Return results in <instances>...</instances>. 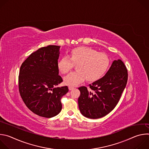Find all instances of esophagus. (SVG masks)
Masks as SVG:
<instances>
[{
    "label": "esophagus",
    "mask_w": 149,
    "mask_h": 149,
    "mask_svg": "<svg viewBox=\"0 0 149 149\" xmlns=\"http://www.w3.org/2000/svg\"><path fill=\"white\" fill-rule=\"evenodd\" d=\"M69 90H73V89H74V87H72V86H69Z\"/></svg>",
    "instance_id": "esophagus-1"
}]
</instances>
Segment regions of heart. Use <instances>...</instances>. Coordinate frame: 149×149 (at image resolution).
<instances>
[{"mask_svg": "<svg viewBox=\"0 0 149 149\" xmlns=\"http://www.w3.org/2000/svg\"><path fill=\"white\" fill-rule=\"evenodd\" d=\"M110 63L109 57L104 53L86 47L72 49L68 56L61 58L58 68L62 74L68 73L77 64V71L64 78V83L70 86H75L87 78L88 81H95L100 78L107 71Z\"/></svg>", "mask_w": 149, "mask_h": 149, "instance_id": "1", "label": "heart"}]
</instances>
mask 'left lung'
<instances>
[{
	"instance_id": "obj_1",
	"label": "left lung",
	"mask_w": 149,
	"mask_h": 149,
	"mask_svg": "<svg viewBox=\"0 0 149 149\" xmlns=\"http://www.w3.org/2000/svg\"><path fill=\"white\" fill-rule=\"evenodd\" d=\"M128 79L127 70L124 62L114 60L106 74L86 87L78 89L79 109L86 117L96 119L110 113L118 104Z\"/></svg>"
}]
</instances>
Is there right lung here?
I'll use <instances>...</instances> for the list:
<instances>
[{"instance_id": "add662e5", "label": "right lung", "mask_w": 149, "mask_h": 149, "mask_svg": "<svg viewBox=\"0 0 149 149\" xmlns=\"http://www.w3.org/2000/svg\"><path fill=\"white\" fill-rule=\"evenodd\" d=\"M59 48L56 45L40 48L20 68V95L26 107L40 117L58 115L62 110L61 99L68 92L67 86L55 87L63 81L58 68Z\"/></svg>"}]
</instances>
